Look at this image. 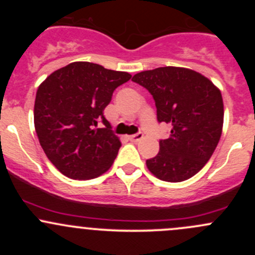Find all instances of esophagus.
Wrapping results in <instances>:
<instances>
[{"mask_svg": "<svg viewBox=\"0 0 255 255\" xmlns=\"http://www.w3.org/2000/svg\"><path fill=\"white\" fill-rule=\"evenodd\" d=\"M143 133H137V134H133V135H129V137H128V139L130 140V142H139L140 139H143Z\"/></svg>", "mask_w": 255, "mask_h": 255, "instance_id": "obj_1", "label": "esophagus"}]
</instances>
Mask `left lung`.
<instances>
[{
    "label": "left lung",
    "instance_id": "8db88e82",
    "mask_svg": "<svg viewBox=\"0 0 255 255\" xmlns=\"http://www.w3.org/2000/svg\"><path fill=\"white\" fill-rule=\"evenodd\" d=\"M132 81L153 96L159 122L171 126L159 153L145 161L158 179L180 182L199 173L220 142L223 100L220 89L197 71L164 66L135 74Z\"/></svg>",
    "mask_w": 255,
    "mask_h": 255
}]
</instances>
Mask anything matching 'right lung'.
<instances>
[{"instance_id": "1", "label": "right lung", "mask_w": 255, "mask_h": 255, "mask_svg": "<svg viewBox=\"0 0 255 255\" xmlns=\"http://www.w3.org/2000/svg\"><path fill=\"white\" fill-rule=\"evenodd\" d=\"M126 71L75 61L51 73L37 90L34 127L45 155L63 175L89 180L106 173L121 140L113 134L104 110ZM102 120L105 128H95Z\"/></svg>"}]
</instances>
